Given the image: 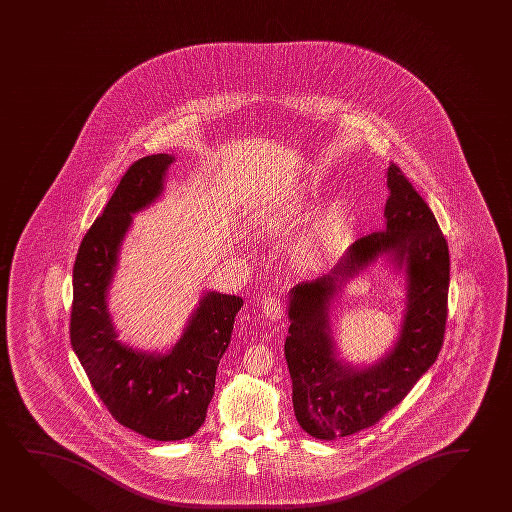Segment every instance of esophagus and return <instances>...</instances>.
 <instances>
[{
  "mask_svg": "<svg viewBox=\"0 0 512 512\" xmlns=\"http://www.w3.org/2000/svg\"><path fill=\"white\" fill-rule=\"evenodd\" d=\"M262 315L271 322H278L283 317V303L275 296H267L262 299Z\"/></svg>",
  "mask_w": 512,
  "mask_h": 512,
  "instance_id": "1",
  "label": "esophagus"
}]
</instances>
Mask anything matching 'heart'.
<instances>
[{"mask_svg": "<svg viewBox=\"0 0 512 512\" xmlns=\"http://www.w3.org/2000/svg\"><path fill=\"white\" fill-rule=\"evenodd\" d=\"M319 197V185L304 181L282 197L262 204L253 215V229L262 236H283L310 220L313 204ZM345 209L340 202L324 211L317 225L297 243L292 253L294 266L310 275L324 273L333 266L340 253Z\"/></svg>", "mask_w": 512, "mask_h": 512, "instance_id": "obj_1", "label": "heart"}]
</instances>
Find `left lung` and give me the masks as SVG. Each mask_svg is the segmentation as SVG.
<instances>
[{"mask_svg":"<svg viewBox=\"0 0 512 512\" xmlns=\"http://www.w3.org/2000/svg\"><path fill=\"white\" fill-rule=\"evenodd\" d=\"M386 229L357 239L331 273L289 292L285 359L297 423L320 440L349 437L377 424L437 361L444 343L449 248L435 215L398 165L387 169ZM386 256L406 271L401 334L377 364L352 367L337 356L330 331L333 297Z\"/></svg>","mask_w":512,"mask_h":512,"instance_id":"8db88e82","label":"left lung"}]
</instances>
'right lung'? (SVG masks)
<instances>
[{"label": "right lung", "instance_id": "right-lung-1", "mask_svg": "<svg viewBox=\"0 0 512 512\" xmlns=\"http://www.w3.org/2000/svg\"><path fill=\"white\" fill-rule=\"evenodd\" d=\"M176 158L144 156L125 172L102 216L82 239L74 266L70 341L89 382L112 417L142 437L174 442L192 437L206 421L216 368L229 347L239 296L206 292L178 343L165 354L119 340L107 294L132 215L163 193Z\"/></svg>", "mask_w": 512, "mask_h": 512}]
</instances>
